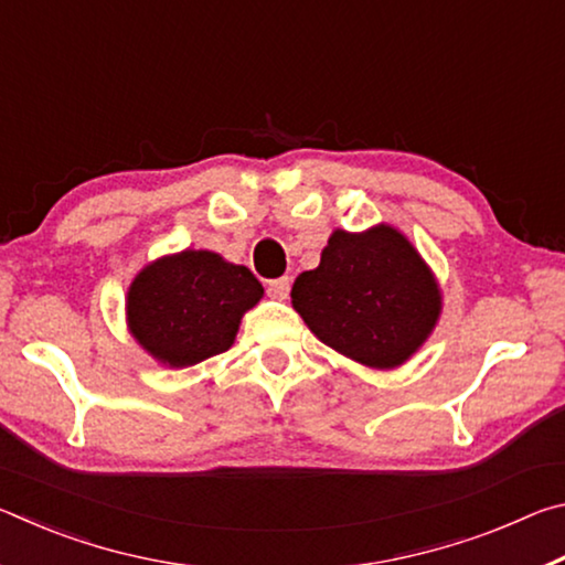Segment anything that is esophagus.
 Listing matches in <instances>:
<instances>
[{"instance_id":"34e87169","label":"esophagus","mask_w":565,"mask_h":565,"mask_svg":"<svg viewBox=\"0 0 565 565\" xmlns=\"http://www.w3.org/2000/svg\"><path fill=\"white\" fill-rule=\"evenodd\" d=\"M289 291H291V279H289V276H281V279H274V281L266 284V294H269L271 299L284 301L286 296H289Z\"/></svg>"}]
</instances>
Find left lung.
Wrapping results in <instances>:
<instances>
[{
  "mask_svg": "<svg viewBox=\"0 0 565 565\" xmlns=\"http://www.w3.org/2000/svg\"><path fill=\"white\" fill-rule=\"evenodd\" d=\"M291 299L327 347L374 369L404 363L441 311L431 271L391 226L333 232L321 264L294 281Z\"/></svg>",
  "mask_w": 565,
  "mask_h": 565,
  "instance_id": "8db88e82",
  "label": "left lung"
}]
</instances>
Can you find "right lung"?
<instances>
[{
	"label": "right lung",
	"instance_id": "obj_1",
	"mask_svg": "<svg viewBox=\"0 0 565 565\" xmlns=\"http://www.w3.org/2000/svg\"><path fill=\"white\" fill-rule=\"evenodd\" d=\"M246 266L212 252H181L147 266L127 299L129 329L151 356L194 366L232 347L244 311L262 299Z\"/></svg>",
	"mask_w": 565,
	"mask_h": 565
}]
</instances>
